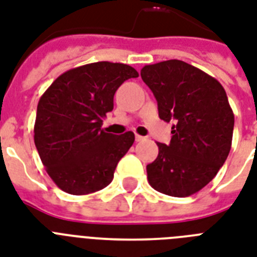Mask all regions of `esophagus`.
Listing matches in <instances>:
<instances>
[{"label":"esophagus","mask_w":257,"mask_h":257,"mask_svg":"<svg viewBox=\"0 0 257 257\" xmlns=\"http://www.w3.org/2000/svg\"><path fill=\"white\" fill-rule=\"evenodd\" d=\"M144 140H147V137L140 136V135H136V141H137V143H140V141H144Z\"/></svg>","instance_id":"1"}]
</instances>
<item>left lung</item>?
<instances>
[{"label": "left lung", "mask_w": 257, "mask_h": 257, "mask_svg": "<svg viewBox=\"0 0 257 257\" xmlns=\"http://www.w3.org/2000/svg\"><path fill=\"white\" fill-rule=\"evenodd\" d=\"M141 78L157 100L161 120L172 121L169 145L157 143L159 156L147 165L153 189L187 197L203 189L231 151L235 116L216 78L180 60L141 69Z\"/></svg>", "instance_id": "obj_1"}]
</instances>
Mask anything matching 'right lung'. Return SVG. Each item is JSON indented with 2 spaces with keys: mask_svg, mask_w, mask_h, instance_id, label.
<instances>
[{
  "mask_svg": "<svg viewBox=\"0 0 257 257\" xmlns=\"http://www.w3.org/2000/svg\"><path fill=\"white\" fill-rule=\"evenodd\" d=\"M135 68L118 62L86 64L62 73L37 105L34 144L48 175L70 195H88L110 184L135 133L101 129L113 109V97Z\"/></svg>",
  "mask_w": 257,
  "mask_h": 257,
  "instance_id": "1",
  "label": "right lung"
}]
</instances>
